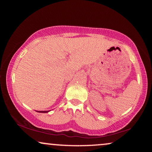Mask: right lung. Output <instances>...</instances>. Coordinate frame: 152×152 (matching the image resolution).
<instances>
[{
    "label": "right lung",
    "mask_w": 152,
    "mask_h": 152,
    "mask_svg": "<svg viewBox=\"0 0 152 152\" xmlns=\"http://www.w3.org/2000/svg\"><path fill=\"white\" fill-rule=\"evenodd\" d=\"M38 113H48L49 112V110H41V111H39V110H38L37 111Z\"/></svg>",
    "instance_id": "obj_1"
}]
</instances>
